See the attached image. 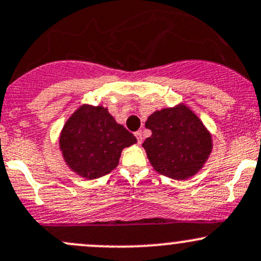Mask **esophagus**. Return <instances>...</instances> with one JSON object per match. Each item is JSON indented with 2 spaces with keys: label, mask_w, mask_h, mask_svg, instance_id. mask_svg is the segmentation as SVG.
<instances>
[{
  "label": "esophagus",
  "mask_w": 261,
  "mask_h": 261,
  "mask_svg": "<svg viewBox=\"0 0 261 261\" xmlns=\"http://www.w3.org/2000/svg\"><path fill=\"white\" fill-rule=\"evenodd\" d=\"M135 136H136V139H137V144L141 145L142 144V140H144L141 131H137V133H135Z\"/></svg>",
  "instance_id": "esophagus-1"
}]
</instances>
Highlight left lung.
<instances>
[{"label": "left lung", "mask_w": 261, "mask_h": 261, "mask_svg": "<svg viewBox=\"0 0 261 261\" xmlns=\"http://www.w3.org/2000/svg\"><path fill=\"white\" fill-rule=\"evenodd\" d=\"M145 126L152 135L142 144L154 170L174 179H186L203 167L212 151V137L198 116L185 105L162 109Z\"/></svg>", "instance_id": "left-lung-1"}]
</instances>
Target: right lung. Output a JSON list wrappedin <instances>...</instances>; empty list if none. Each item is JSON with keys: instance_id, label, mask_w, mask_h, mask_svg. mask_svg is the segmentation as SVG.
<instances>
[{"instance_id": "add662e5", "label": "right lung", "mask_w": 261, "mask_h": 261, "mask_svg": "<svg viewBox=\"0 0 261 261\" xmlns=\"http://www.w3.org/2000/svg\"><path fill=\"white\" fill-rule=\"evenodd\" d=\"M136 141L108 109L83 105L65 122L59 145L70 170L94 179L116 168L122 148Z\"/></svg>"}]
</instances>
